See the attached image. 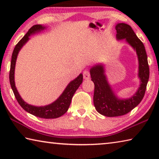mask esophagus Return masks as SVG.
<instances>
[{
  "label": "esophagus",
  "mask_w": 159,
  "mask_h": 159,
  "mask_svg": "<svg viewBox=\"0 0 159 159\" xmlns=\"http://www.w3.org/2000/svg\"><path fill=\"white\" fill-rule=\"evenodd\" d=\"M90 77V72L88 71H83V79H85V80H88L89 79Z\"/></svg>",
  "instance_id": "esophagus-1"
}]
</instances>
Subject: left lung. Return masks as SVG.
I'll return each instance as SVG.
<instances>
[{"label":"left lung","mask_w":159,"mask_h":159,"mask_svg":"<svg viewBox=\"0 0 159 159\" xmlns=\"http://www.w3.org/2000/svg\"><path fill=\"white\" fill-rule=\"evenodd\" d=\"M115 29L118 41L125 39L138 55L139 86L136 93L130 98H120L109 84L104 64H98L91 67V80L95 84L94 105L97 111L107 117L125 115L138 106L144 98L149 77V67L144 44L136 36L131 26L127 24L118 23Z\"/></svg>","instance_id":"left-lung-1"}]
</instances>
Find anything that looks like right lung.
Masks as SVG:
<instances>
[{
	"label": "right lung",
	"instance_id": "1",
	"mask_svg": "<svg viewBox=\"0 0 159 159\" xmlns=\"http://www.w3.org/2000/svg\"><path fill=\"white\" fill-rule=\"evenodd\" d=\"M46 27L41 25H36L32 26L29 29L25 36L21 39L18 43L15 45L12 55L11 63H10V83L11 85L12 90L14 93L15 98L17 99L18 103L22 108L27 111L29 114L37 117L43 118H56L60 117L64 115L68 111L69 107L71 104V99L73 98L75 92L79 88L80 85L83 82V74H80L79 76L76 77L74 80H71L61 95L56 99L52 103L45 106L37 107L26 103L25 100L21 98L20 93H18L17 88L15 86V69L16 60H17V55L20 50L29 41V36L36 33H39L42 31L45 30Z\"/></svg>",
	"mask_w": 159,
	"mask_h": 159
}]
</instances>
